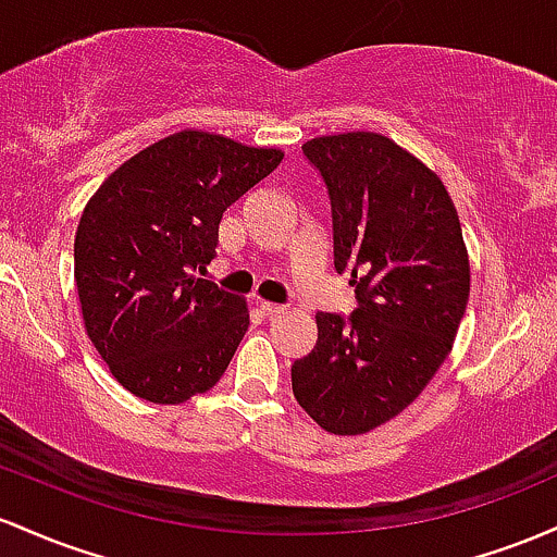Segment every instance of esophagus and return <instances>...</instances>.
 I'll list each match as a JSON object with an SVG mask.
<instances>
[{
  "label": "esophagus",
  "mask_w": 557,
  "mask_h": 557,
  "mask_svg": "<svg viewBox=\"0 0 557 557\" xmlns=\"http://www.w3.org/2000/svg\"><path fill=\"white\" fill-rule=\"evenodd\" d=\"M284 310H286L284 305H276V302H260V312H262V315H268V318L281 315V312H284Z\"/></svg>",
  "instance_id": "esophagus-1"
}]
</instances>
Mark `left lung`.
I'll return each instance as SVG.
<instances>
[{
  "instance_id": "8db88e82",
  "label": "left lung",
  "mask_w": 557,
  "mask_h": 557,
  "mask_svg": "<svg viewBox=\"0 0 557 557\" xmlns=\"http://www.w3.org/2000/svg\"><path fill=\"white\" fill-rule=\"evenodd\" d=\"M302 154L326 184L334 268L358 308L318 312L292 392L321 429L366 434L403 413L453 349L471 292L463 231L440 176L386 136H318Z\"/></svg>"
}]
</instances>
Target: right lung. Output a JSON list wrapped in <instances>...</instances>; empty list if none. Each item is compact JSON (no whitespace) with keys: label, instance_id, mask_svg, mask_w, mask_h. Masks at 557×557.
Wrapping results in <instances>:
<instances>
[{"label":"right lung","instance_id":"add662e5","mask_svg":"<svg viewBox=\"0 0 557 557\" xmlns=\"http://www.w3.org/2000/svg\"><path fill=\"white\" fill-rule=\"evenodd\" d=\"M284 154L178 131L123 162L76 231L86 334L131 395L178 405L218 384L249 326L239 295L197 278L223 212Z\"/></svg>","mask_w":557,"mask_h":557}]
</instances>
